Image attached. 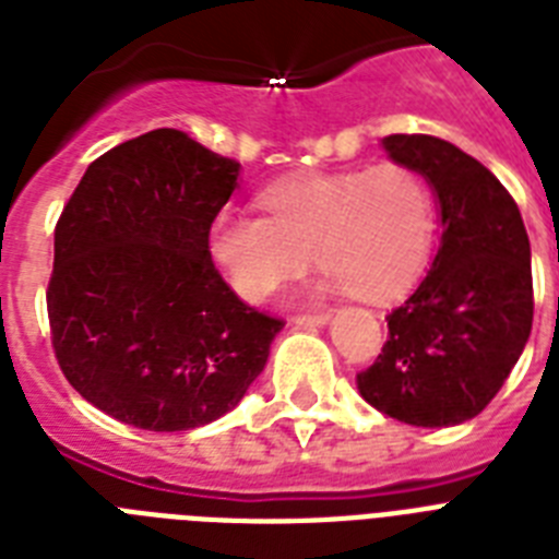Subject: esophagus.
Returning <instances> with one entry per match:
<instances>
[{
	"label": "esophagus",
	"instance_id": "esophagus-1",
	"mask_svg": "<svg viewBox=\"0 0 559 559\" xmlns=\"http://www.w3.org/2000/svg\"><path fill=\"white\" fill-rule=\"evenodd\" d=\"M328 322H331L328 313H305L293 319V324H298V328H324Z\"/></svg>",
	"mask_w": 559,
	"mask_h": 559
}]
</instances>
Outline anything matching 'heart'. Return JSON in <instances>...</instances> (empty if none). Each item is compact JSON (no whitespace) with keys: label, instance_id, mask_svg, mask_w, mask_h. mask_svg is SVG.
<instances>
[{"label":"heart","instance_id":"obj_1","mask_svg":"<svg viewBox=\"0 0 559 559\" xmlns=\"http://www.w3.org/2000/svg\"><path fill=\"white\" fill-rule=\"evenodd\" d=\"M258 202L266 217L219 211L209 226L211 261L246 301H266L313 252L319 293L380 305L403 296L432 252V191L397 162L284 179Z\"/></svg>","mask_w":559,"mask_h":559}]
</instances>
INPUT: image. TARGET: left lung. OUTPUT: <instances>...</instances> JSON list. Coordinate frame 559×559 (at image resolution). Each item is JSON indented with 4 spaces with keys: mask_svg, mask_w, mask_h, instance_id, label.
Segmentation results:
<instances>
[{
    "mask_svg": "<svg viewBox=\"0 0 559 559\" xmlns=\"http://www.w3.org/2000/svg\"><path fill=\"white\" fill-rule=\"evenodd\" d=\"M382 147L429 182L443 235L420 287L391 310L389 340L357 389L403 424H464L496 397L531 336L528 231L502 182L455 144L397 133Z\"/></svg>",
    "mask_w": 559,
    "mask_h": 559,
    "instance_id": "1",
    "label": "left lung"
}]
</instances>
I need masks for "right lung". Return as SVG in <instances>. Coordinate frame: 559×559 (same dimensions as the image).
I'll use <instances>...</instances> for the list:
<instances>
[{"mask_svg":"<svg viewBox=\"0 0 559 559\" xmlns=\"http://www.w3.org/2000/svg\"><path fill=\"white\" fill-rule=\"evenodd\" d=\"M237 177L240 162L162 127L92 162L57 219L46 293L57 362L121 424H211L270 359L284 322L243 305L209 254Z\"/></svg>","mask_w":559,"mask_h":559,"instance_id":"add662e5","label":"right lung"}]
</instances>
